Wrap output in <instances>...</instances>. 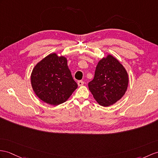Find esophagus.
<instances>
[{"instance_id": "1", "label": "esophagus", "mask_w": 158, "mask_h": 158, "mask_svg": "<svg viewBox=\"0 0 158 158\" xmlns=\"http://www.w3.org/2000/svg\"><path fill=\"white\" fill-rule=\"evenodd\" d=\"M84 84V81H82V80H79V81H78V85L79 86H82Z\"/></svg>"}]
</instances>
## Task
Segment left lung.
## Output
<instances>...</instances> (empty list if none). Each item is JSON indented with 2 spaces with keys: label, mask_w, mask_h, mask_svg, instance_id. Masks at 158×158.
I'll return each instance as SVG.
<instances>
[{
  "label": "left lung",
  "mask_w": 158,
  "mask_h": 158,
  "mask_svg": "<svg viewBox=\"0 0 158 158\" xmlns=\"http://www.w3.org/2000/svg\"><path fill=\"white\" fill-rule=\"evenodd\" d=\"M128 74L125 68L113 56L99 61L93 80L88 88L97 102L103 106L113 105L127 89Z\"/></svg>",
  "instance_id": "1"
}]
</instances>
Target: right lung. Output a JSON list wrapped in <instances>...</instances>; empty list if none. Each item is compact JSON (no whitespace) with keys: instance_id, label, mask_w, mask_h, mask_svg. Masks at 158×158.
<instances>
[{"instance_id":"1","label":"right lung","mask_w":158,"mask_h":158,"mask_svg":"<svg viewBox=\"0 0 158 158\" xmlns=\"http://www.w3.org/2000/svg\"><path fill=\"white\" fill-rule=\"evenodd\" d=\"M32 88L41 101L52 105L66 101L78 84L72 78L65 57L51 53L33 68Z\"/></svg>"}]
</instances>
